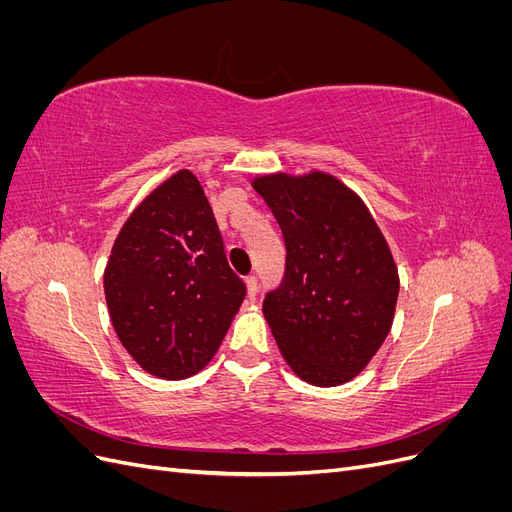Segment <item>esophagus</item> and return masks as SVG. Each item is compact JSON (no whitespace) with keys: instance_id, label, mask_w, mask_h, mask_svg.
<instances>
[{"instance_id":"esophagus-1","label":"esophagus","mask_w":512,"mask_h":512,"mask_svg":"<svg viewBox=\"0 0 512 512\" xmlns=\"http://www.w3.org/2000/svg\"><path fill=\"white\" fill-rule=\"evenodd\" d=\"M245 286H247V299L250 301H256V294H258V280L254 275L245 277Z\"/></svg>"}]
</instances>
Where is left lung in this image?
<instances>
[{"mask_svg":"<svg viewBox=\"0 0 512 512\" xmlns=\"http://www.w3.org/2000/svg\"><path fill=\"white\" fill-rule=\"evenodd\" d=\"M282 228L284 280L262 314L290 369L314 386L350 382L391 331L399 275L382 230L337 177L273 173L252 181Z\"/></svg>","mask_w":512,"mask_h":512,"instance_id":"1","label":"left lung"}]
</instances>
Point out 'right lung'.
<instances>
[{"instance_id":"right-lung-1","label":"right lung","mask_w":512,"mask_h":512,"mask_svg":"<svg viewBox=\"0 0 512 512\" xmlns=\"http://www.w3.org/2000/svg\"><path fill=\"white\" fill-rule=\"evenodd\" d=\"M104 294L123 348L151 376L183 380L218 352L245 297L190 170L160 183L121 226Z\"/></svg>"}]
</instances>
